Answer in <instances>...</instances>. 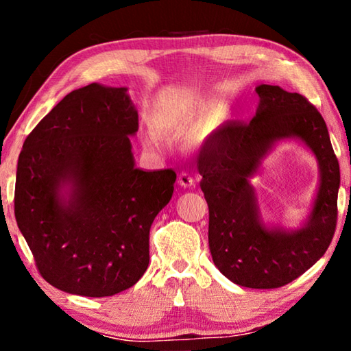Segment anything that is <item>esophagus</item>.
I'll use <instances>...</instances> for the list:
<instances>
[{
  "instance_id": "esophagus-1",
  "label": "esophagus",
  "mask_w": 351,
  "mask_h": 351,
  "mask_svg": "<svg viewBox=\"0 0 351 351\" xmlns=\"http://www.w3.org/2000/svg\"><path fill=\"white\" fill-rule=\"evenodd\" d=\"M178 182H180L182 187H192V186H195L193 176L190 175L189 171H181V173L178 175Z\"/></svg>"
}]
</instances>
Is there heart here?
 <instances>
[{
	"instance_id": "obj_1",
	"label": "heart",
	"mask_w": 351,
	"mask_h": 351,
	"mask_svg": "<svg viewBox=\"0 0 351 351\" xmlns=\"http://www.w3.org/2000/svg\"><path fill=\"white\" fill-rule=\"evenodd\" d=\"M213 105L201 99L187 97L161 105L153 112L158 130L167 134H186L213 114Z\"/></svg>"
}]
</instances>
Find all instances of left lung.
Returning <instances> with one entry per match:
<instances>
[{
	"mask_svg": "<svg viewBox=\"0 0 351 351\" xmlns=\"http://www.w3.org/2000/svg\"><path fill=\"white\" fill-rule=\"evenodd\" d=\"M260 104L249 123L229 122L199 153V186L209 206V249L221 274L240 287L280 288L322 257L337 223L339 162L320 112L299 93L255 88ZM299 137L317 154L321 186L311 221L294 233L268 231L258 218L248 178L274 142Z\"/></svg>",
	"mask_w": 351,
	"mask_h": 351,
	"instance_id": "1",
	"label": "left lung"
}]
</instances>
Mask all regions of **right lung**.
Returning <instances> with one entry per match:
<instances>
[{
  "instance_id": "right-lung-1",
  "label": "right lung",
  "mask_w": 351,
  "mask_h": 351,
  "mask_svg": "<svg viewBox=\"0 0 351 351\" xmlns=\"http://www.w3.org/2000/svg\"><path fill=\"white\" fill-rule=\"evenodd\" d=\"M138 127L127 88L91 83L64 96L23 144L16 224L41 277L64 293L112 295L147 271L150 228L176 173L134 167L130 136Z\"/></svg>"
}]
</instances>
